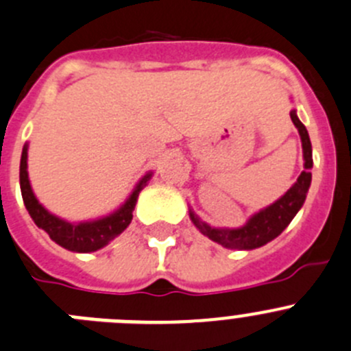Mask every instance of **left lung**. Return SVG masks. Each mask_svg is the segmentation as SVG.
Returning a JSON list of instances; mask_svg holds the SVG:
<instances>
[{
  "label": "left lung",
  "instance_id": "1",
  "mask_svg": "<svg viewBox=\"0 0 351 351\" xmlns=\"http://www.w3.org/2000/svg\"><path fill=\"white\" fill-rule=\"evenodd\" d=\"M289 115H291L293 123L298 129L300 138H302L303 160H305L303 167H305V170L300 173V178L285 193V196H281L278 202H274L272 205H269L267 208L260 210L255 215L250 217L248 222L238 229L212 228L206 222H203L198 215H195L193 210H189V217H191L193 223L199 229V232L212 239V241L222 245L223 248L255 250L267 245V243L272 241L274 238H278L288 228L293 217L298 213V210L305 203L306 193H308L310 182H312V172H310L313 165L312 143H310L305 125L300 122L298 115H296V110H291Z\"/></svg>",
  "mask_w": 351,
  "mask_h": 351
}]
</instances>
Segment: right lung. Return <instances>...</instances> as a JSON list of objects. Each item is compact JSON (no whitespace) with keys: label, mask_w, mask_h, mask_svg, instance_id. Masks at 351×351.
I'll use <instances>...</instances> for the list:
<instances>
[{"label":"right lung","mask_w":351,"mask_h":351,"mask_svg":"<svg viewBox=\"0 0 351 351\" xmlns=\"http://www.w3.org/2000/svg\"><path fill=\"white\" fill-rule=\"evenodd\" d=\"M27 148L29 145H23L22 158H20V191H22L23 205H25L36 226L43 229L56 245L77 253L96 252V250L106 246L113 238H117L120 232L128 229L132 220V212H134L139 193L145 188L146 182L152 179V172L146 173L145 178L136 184V188L132 189L125 203L110 215L89 220V222H66V220L49 213L32 193L27 172Z\"/></svg>","instance_id":"add662e5"}]
</instances>
